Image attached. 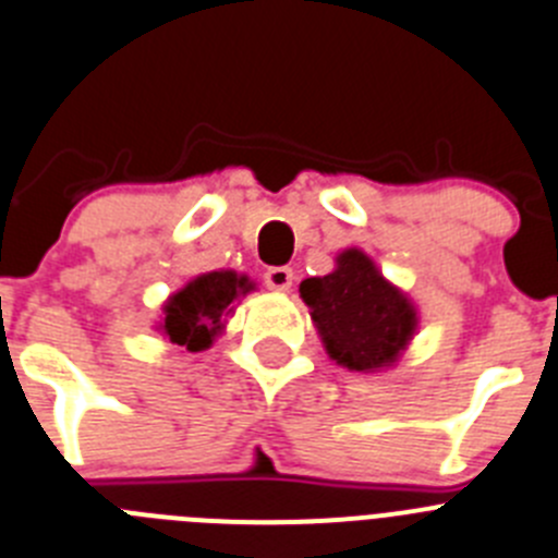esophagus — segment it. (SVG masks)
Instances as JSON below:
<instances>
[{
	"instance_id": "esophagus-1",
	"label": "esophagus",
	"mask_w": 558,
	"mask_h": 558,
	"mask_svg": "<svg viewBox=\"0 0 558 558\" xmlns=\"http://www.w3.org/2000/svg\"><path fill=\"white\" fill-rule=\"evenodd\" d=\"M291 280H294V272H291L289 267H272L267 269V275H264V283L275 291H289Z\"/></svg>"
}]
</instances>
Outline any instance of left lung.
<instances>
[{
	"label": "left lung",
	"mask_w": 558,
	"mask_h": 558,
	"mask_svg": "<svg viewBox=\"0 0 558 558\" xmlns=\"http://www.w3.org/2000/svg\"><path fill=\"white\" fill-rule=\"evenodd\" d=\"M300 298L308 305L325 353L350 373L391 369L420 328L409 294L386 280L359 247L341 250L333 272L305 278Z\"/></svg>",
	"instance_id": "1"
}]
</instances>
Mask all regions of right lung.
Masks as SVG:
<instances>
[{"mask_svg": "<svg viewBox=\"0 0 558 558\" xmlns=\"http://www.w3.org/2000/svg\"><path fill=\"white\" fill-rule=\"evenodd\" d=\"M253 289V280L233 269H214V272L197 275L183 289L169 294L155 330L163 336V341L178 344L189 353L208 350L217 336H222L235 303Z\"/></svg>", "mask_w": 558, "mask_h": 558, "instance_id": "right-lung-1", "label": "right lung"}]
</instances>
